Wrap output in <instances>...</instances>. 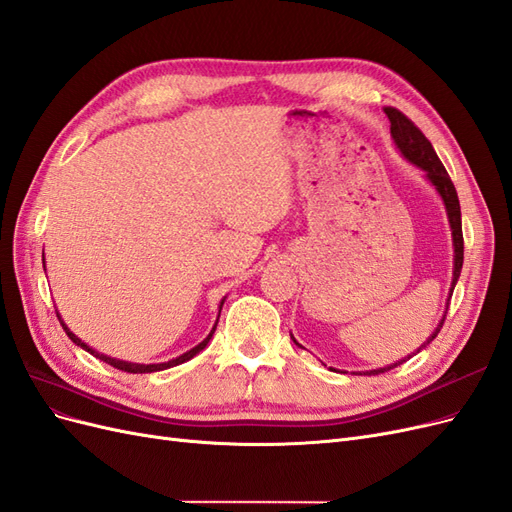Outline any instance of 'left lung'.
Here are the masks:
<instances>
[{"label":"left lung","mask_w":512,"mask_h":512,"mask_svg":"<svg viewBox=\"0 0 512 512\" xmlns=\"http://www.w3.org/2000/svg\"><path fill=\"white\" fill-rule=\"evenodd\" d=\"M386 117H389L391 121V136L393 141L397 145V149L401 151V156H404L408 162L416 164L421 170H425V177L429 179V183L436 188V192L442 196L444 200V207H446V215H448V224H451V232H453V247H455V258H453V282H451V290H455V284L459 280V273H461V267H463V232H461V207H459V198H457V190L455 185L451 181V177H448L444 164L440 162L438 153L433 151L431 143L425 138V134L418 130L414 123L401 113L397 111V108L389 106L384 108ZM444 318H446V312L440 320V324L436 327V331L431 333V337L427 339V342L418 348L416 352H421L429 342H433L436 339V335L440 333L442 324H444ZM292 337V335H290ZM294 339V337H292ZM294 344H297V339H294ZM299 346V344H297ZM412 352V354H416ZM412 354L408 356V359H412ZM408 359H401L393 365H386V367H380V369H371V371H363V374H384V371L389 369H395L397 365L406 363Z\"/></svg>","instance_id":"8db88e82"}]
</instances>
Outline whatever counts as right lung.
I'll list each match as a JSON object with an SVG mask.
<instances>
[{
	"instance_id": "1",
	"label": "right lung",
	"mask_w": 512,
	"mask_h": 512,
	"mask_svg": "<svg viewBox=\"0 0 512 512\" xmlns=\"http://www.w3.org/2000/svg\"><path fill=\"white\" fill-rule=\"evenodd\" d=\"M44 260V258H42ZM222 305H224V299H222V303H220V309H222ZM57 318H59V322H61V327H64V331H66V335L72 339V342L76 344V346H81L83 350H87L89 354H94V356H98L100 361H104V363H108V365H113L115 369H121V371H128V374H151V371H162V369H168V367H175V365H181V363H185V361H190L192 356H196L200 350H205V346L209 344V339L213 337V333H215V327H218V322H215V327L211 329V333L203 339V342H200L198 346H194L192 350H188V352H183L181 356H177V359H173V361H168V363H151V365H141V363H128V361H119V359H111V356H106V354H100V352H96L94 348H89L85 342H81L79 337H76L68 327H66V322L61 320V316L57 314ZM220 318V316H218Z\"/></svg>"
}]
</instances>
